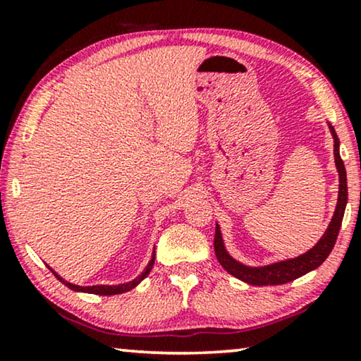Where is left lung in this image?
Wrapping results in <instances>:
<instances>
[{
    "label": "left lung",
    "mask_w": 361,
    "mask_h": 361,
    "mask_svg": "<svg viewBox=\"0 0 361 361\" xmlns=\"http://www.w3.org/2000/svg\"><path fill=\"white\" fill-rule=\"evenodd\" d=\"M329 125L330 135L334 137V157H335V167L338 172V199L337 207L332 215V220L327 226V230L324 231V235L320 236V240L315 243L312 248L305 251V253L294 256V258H286L281 261H274V263L264 264V266H248L241 261L235 259L233 256L226 250L224 236H221L220 225H215V255L216 259L220 261V264L224 266L225 271H228L231 276H235L236 279L248 283L251 286H278L286 284L290 281L300 278V276L310 273V271L317 269L320 264L327 259V256L332 251L335 240L340 231V225H342L345 207H347L348 200V190H347V171H345L343 161L340 157V141L337 133H335L334 126Z\"/></svg>",
    "instance_id": "obj_1"
}]
</instances>
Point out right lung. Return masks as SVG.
Here are the masks:
<instances>
[{
    "label": "right lung",
    "mask_w": 361,
    "mask_h": 361,
    "mask_svg": "<svg viewBox=\"0 0 361 361\" xmlns=\"http://www.w3.org/2000/svg\"><path fill=\"white\" fill-rule=\"evenodd\" d=\"M154 258H156V251L152 250V255H151V259L149 263L146 264V268L142 269V273L135 278L133 281H128V283H123V284H95V286H78V284H73V283H68L63 278H61V274H57L56 271H54L51 266H47L49 269L52 271L54 274H56V278L61 281L62 284H66L68 289L75 290V293H87V294H98V295H115V294H123V293H128V290L135 289L137 284L141 283L142 279L146 278L147 274H149V271L152 269V266H154Z\"/></svg>",
    "instance_id": "add662e5"
}]
</instances>
